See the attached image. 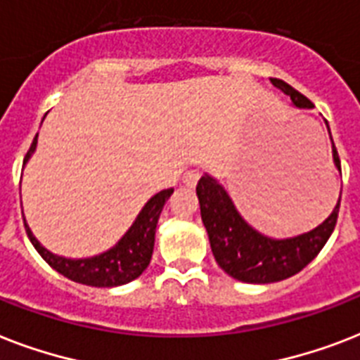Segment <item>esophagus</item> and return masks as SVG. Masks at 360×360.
I'll use <instances>...</instances> for the list:
<instances>
[{
    "mask_svg": "<svg viewBox=\"0 0 360 360\" xmlns=\"http://www.w3.org/2000/svg\"><path fill=\"white\" fill-rule=\"evenodd\" d=\"M198 179H200V172L198 169H188V172L183 174V183L186 186H196Z\"/></svg>",
    "mask_w": 360,
    "mask_h": 360,
    "instance_id": "obj_1",
    "label": "esophagus"
}]
</instances>
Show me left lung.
<instances>
[{
  "mask_svg": "<svg viewBox=\"0 0 360 360\" xmlns=\"http://www.w3.org/2000/svg\"><path fill=\"white\" fill-rule=\"evenodd\" d=\"M274 87L285 93L297 108H312V103L302 93L285 84L284 80L271 78ZM330 134V130H329ZM333 141V138H330ZM333 158L340 172V157L333 141ZM200 211L205 230H207L211 250L220 265L231 278L246 284H271L278 280L290 278L307 267L318 256L330 233L335 231L340 209V198L336 207L327 219L312 231L288 239H273L262 236L250 224H246L237 213L236 205L211 175H203L196 186Z\"/></svg>",
  "mask_w": 360,
  "mask_h": 360,
  "instance_id": "obj_1",
  "label": "left lung"
}]
</instances>
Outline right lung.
I'll return each instance as SVG.
<instances>
[{"instance_id": "add662e5", "label": "right lung", "mask_w": 360, "mask_h": 360, "mask_svg": "<svg viewBox=\"0 0 360 360\" xmlns=\"http://www.w3.org/2000/svg\"><path fill=\"white\" fill-rule=\"evenodd\" d=\"M39 136V134H37ZM37 136L31 143L30 151L25 155L24 164L30 160L37 147ZM174 188H166L149 200L136 217L134 224L130 226L129 231L121 237L115 246L110 250L98 254L93 257H84V259H70V257L56 256L50 250H46L39 240L33 237L30 226L25 224V231L30 237L31 245L42 256V259L56 269L59 274H63L72 282L78 284L93 285V288H114V285L127 284L138 278L147 269L153 256V246H155V231H157L158 217L162 213L164 203L168 202Z\"/></svg>"}]
</instances>
